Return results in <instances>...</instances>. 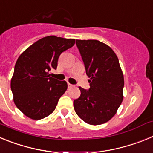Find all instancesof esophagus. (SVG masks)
Masks as SVG:
<instances>
[{
	"instance_id": "1",
	"label": "esophagus",
	"mask_w": 153,
	"mask_h": 153,
	"mask_svg": "<svg viewBox=\"0 0 153 153\" xmlns=\"http://www.w3.org/2000/svg\"><path fill=\"white\" fill-rule=\"evenodd\" d=\"M67 85H68V88H71V87H73V86H74V85L70 84V83H67Z\"/></svg>"
}]
</instances>
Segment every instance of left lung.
Wrapping results in <instances>:
<instances>
[{
  "label": "left lung",
  "instance_id": "8db88e82",
  "mask_svg": "<svg viewBox=\"0 0 153 153\" xmlns=\"http://www.w3.org/2000/svg\"><path fill=\"white\" fill-rule=\"evenodd\" d=\"M90 79V88L79 87L80 97L74 101L78 117L90 125H100L116 114L123 99V74L113 50L97 40H76Z\"/></svg>",
  "mask_w": 153,
  "mask_h": 153
}]
</instances>
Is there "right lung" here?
Instances as JSON below:
<instances>
[{"label":"right lung","mask_w":153,"mask_h":153,"mask_svg":"<svg viewBox=\"0 0 153 153\" xmlns=\"http://www.w3.org/2000/svg\"><path fill=\"white\" fill-rule=\"evenodd\" d=\"M74 44V39L48 36L35 42L19 56L10 88L16 106L25 116L38 120L54 111L67 83L51 77L50 71L56 70L60 55Z\"/></svg>","instance_id":"add662e5"}]
</instances>
